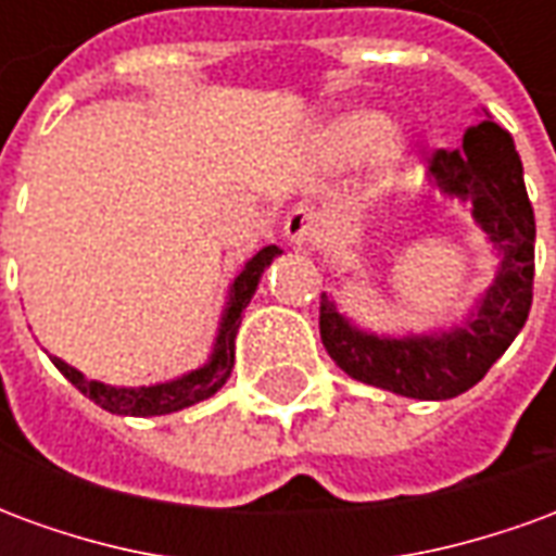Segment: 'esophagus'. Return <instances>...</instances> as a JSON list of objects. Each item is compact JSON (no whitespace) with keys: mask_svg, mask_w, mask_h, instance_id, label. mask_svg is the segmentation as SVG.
Returning <instances> with one entry per match:
<instances>
[{"mask_svg":"<svg viewBox=\"0 0 556 556\" xmlns=\"http://www.w3.org/2000/svg\"><path fill=\"white\" fill-rule=\"evenodd\" d=\"M286 238H289L291 247H313L325 238V217L315 211V207L298 205L286 217Z\"/></svg>","mask_w":556,"mask_h":556,"instance_id":"1","label":"esophagus"}]
</instances>
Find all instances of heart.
Wrapping results in <instances>:
<instances>
[{
  "label": "heart",
  "instance_id": "b5f03b06",
  "mask_svg": "<svg viewBox=\"0 0 556 556\" xmlns=\"http://www.w3.org/2000/svg\"><path fill=\"white\" fill-rule=\"evenodd\" d=\"M327 148L339 163H351L366 154L372 190L393 181L399 163L405 160V139L393 127H384V118L372 110H349L337 115L327 127Z\"/></svg>",
  "mask_w": 556,
  "mask_h": 556
}]
</instances>
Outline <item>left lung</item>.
I'll use <instances>...</instances> for the list:
<instances>
[{"mask_svg": "<svg viewBox=\"0 0 556 556\" xmlns=\"http://www.w3.org/2000/svg\"><path fill=\"white\" fill-rule=\"evenodd\" d=\"M431 181L441 193L470 202L477 226L501 255L497 277L477 309L453 330L378 337L351 325L325 291L318 327L327 354L354 381L396 396L441 402L479 384L525 327L533 303L536 219L513 137L491 118L467 127L462 148L434 157Z\"/></svg>", "mask_w": 556, "mask_h": 556, "instance_id": "left-lung-1", "label": "left lung"}]
</instances>
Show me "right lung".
<instances>
[{"instance_id": "right-lung-1", "label": "right lung", "mask_w": 556, "mask_h": 556, "mask_svg": "<svg viewBox=\"0 0 556 556\" xmlns=\"http://www.w3.org/2000/svg\"><path fill=\"white\" fill-rule=\"evenodd\" d=\"M282 253L279 247H265L243 265V270L235 277L229 289V303L226 313L219 318V333L214 342V351L207 357L205 366H199L193 372L181 375L175 381L151 387H110L101 381H89L86 375L77 372L74 366H67L65 361L53 357L55 369L65 375L71 384L77 387L83 396H89L94 405H101L110 414H122V417H160V414H175V410L190 408L195 402H205L217 393L219 387L226 384V378L231 375L235 366V337L241 327V313L247 309V303L258 289V279L265 274V267Z\"/></svg>"}]
</instances>
